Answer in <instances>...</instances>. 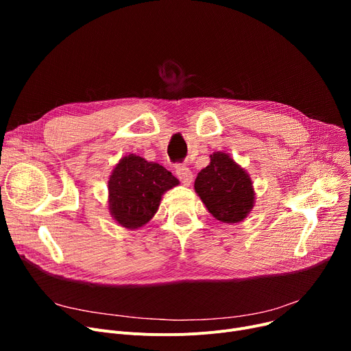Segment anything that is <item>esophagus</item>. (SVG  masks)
<instances>
[{"label": "esophagus", "mask_w": 351, "mask_h": 351, "mask_svg": "<svg viewBox=\"0 0 351 351\" xmlns=\"http://www.w3.org/2000/svg\"><path fill=\"white\" fill-rule=\"evenodd\" d=\"M176 176L179 178V180L183 183V185H191L192 180H193V173L192 171L188 168L185 165H176Z\"/></svg>", "instance_id": "34e87169"}]
</instances>
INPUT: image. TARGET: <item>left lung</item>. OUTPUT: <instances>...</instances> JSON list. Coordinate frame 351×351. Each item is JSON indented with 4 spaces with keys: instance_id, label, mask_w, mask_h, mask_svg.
Segmentation results:
<instances>
[{
    "instance_id": "8db88e82",
    "label": "left lung",
    "mask_w": 351,
    "mask_h": 351,
    "mask_svg": "<svg viewBox=\"0 0 351 351\" xmlns=\"http://www.w3.org/2000/svg\"><path fill=\"white\" fill-rule=\"evenodd\" d=\"M195 192L209 213L223 223L242 222L254 204L249 173L225 152L210 155L209 165L196 176Z\"/></svg>"
}]
</instances>
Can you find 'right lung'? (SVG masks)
Returning <instances> with one entry per match:
<instances>
[{
    "label": "right lung",
    "instance_id": "1",
    "mask_svg": "<svg viewBox=\"0 0 351 351\" xmlns=\"http://www.w3.org/2000/svg\"><path fill=\"white\" fill-rule=\"evenodd\" d=\"M178 185L179 180L162 165L126 155L108 180L110 216L125 229H139L158 212L162 195Z\"/></svg>",
    "mask_w": 351,
    "mask_h": 351
}]
</instances>
